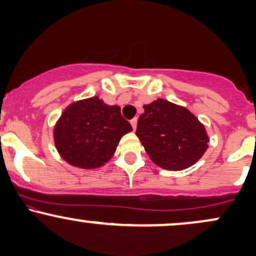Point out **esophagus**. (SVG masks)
<instances>
[{
    "label": "esophagus",
    "instance_id": "1",
    "mask_svg": "<svg viewBox=\"0 0 256 256\" xmlns=\"http://www.w3.org/2000/svg\"><path fill=\"white\" fill-rule=\"evenodd\" d=\"M131 125H132V128H134V131L136 130L137 128V118H134L131 120Z\"/></svg>",
    "mask_w": 256,
    "mask_h": 256
}]
</instances>
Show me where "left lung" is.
Masks as SVG:
<instances>
[{
  "mask_svg": "<svg viewBox=\"0 0 256 256\" xmlns=\"http://www.w3.org/2000/svg\"><path fill=\"white\" fill-rule=\"evenodd\" d=\"M143 108L136 134L152 162L168 171H182L198 162L210 138L192 112L164 98Z\"/></svg>",
  "mask_w": 256,
  "mask_h": 256,
  "instance_id": "8db88e82",
  "label": "left lung"
}]
</instances>
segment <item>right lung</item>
<instances>
[{
  "label": "right lung",
  "mask_w": 256,
  "mask_h": 256,
  "mask_svg": "<svg viewBox=\"0 0 256 256\" xmlns=\"http://www.w3.org/2000/svg\"><path fill=\"white\" fill-rule=\"evenodd\" d=\"M131 131L119 106H108L94 96L73 102L62 112L54 128V142L66 162L92 170L108 162L120 138Z\"/></svg>",
  "instance_id": "1"
}]
</instances>
